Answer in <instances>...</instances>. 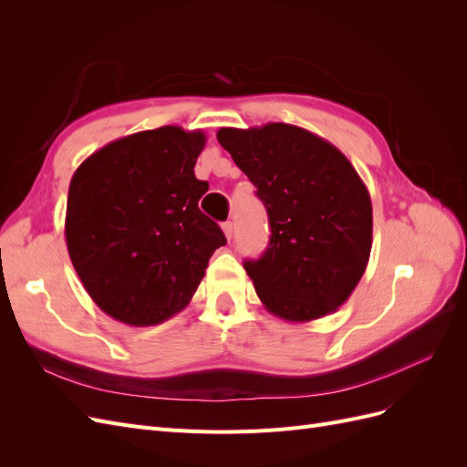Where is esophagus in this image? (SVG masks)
<instances>
[{
	"label": "esophagus",
	"instance_id": "obj_1",
	"mask_svg": "<svg viewBox=\"0 0 467 467\" xmlns=\"http://www.w3.org/2000/svg\"><path fill=\"white\" fill-rule=\"evenodd\" d=\"M222 230H223L225 237L232 239V235H234V223H232V222H223V223H222Z\"/></svg>",
	"mask_w": 467,
	"mask_h": 467
}]
</instances>
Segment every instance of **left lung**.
<instances>
[{"label": "left lung", "instance_id": "left-lung-1", "mask_svg": "<svg viewBox=\"0 0 467 467\" xmlns=\"http://www.w3.org/2000/svg\"><path fill=\"white\" fill-rule=\"evenodd\" d=\"M216 138L257 187L271 223L263 257L244 263L259 300L286 321L333 314L372 249V202L357 169L327 140L285 122Z\"/></svg>", "mask_w": 467, "mask_h": 467}]
</instances>
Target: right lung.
I'll return each instance as SVG.
<instances>
[{"mask_svg":"<svg viewBox=\"0 0 467 467\" xmlns=\"http://www.w3.org/2000/svg\"><path fill=\"white\" fill-rule=\"evenodd\" d=\"M202 130L161 126L107 144L69 182L66 245L91 300L117 321L158 325L191 302L225 237L199 210Z\"/></svg>","mask_w":467,"mask_h":467,"instance_id":"obj_1","label":"right lung"}]
</instances>
